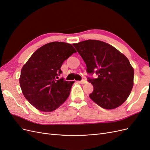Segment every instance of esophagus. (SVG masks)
I'll return each instance as SVG.
<instances>
[{
	"label": "esophagus",
	"instance_id": "esophagus-1",
	"mask_svg": "<svg viewBox=\"0 0 150 150\" xmlns=\"http://www.w3.org/2000/svg\"><path fill=\"white\" fill-rule=\"evenodd\" d=\"M78 83H79V84H85V83H86V81L84 80V79H83V80H82V81H78Z\"/></svg>",
	"mask_w": 150,
	"mask_h": 150
}]
</instances>
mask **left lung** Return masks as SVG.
Returning a JSON list of instances; mask_svg holds the SVG:
<instances>
[{"label":"left lung","instance_id":"8db88e82","mask_svg":"<svg viewBox=\"0 0 150 150\" xmlns=\"http://www.w3.org/2000/svg\"><path fill=\"white\" fill-rule=\"evenodd\" d=\"M86 63L87 72L98 75L89 79L94 87L89 98L106 110L121 106L133 87L134 69L123 54L101 40H86L73 44Z\"/></svg>","mask_w":150,"mask_h":150}]
</instances>
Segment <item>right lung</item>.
I'll list each match as a JSON object with an SVG mask.
<instances>
[{
  "label": "right lung",
  "instance_id": "obj_1",
  "mask_svg": "<svg viewBox=\"0 0 150 150\" xmlns=\"http://www.w3.org/2000/svg\"><path fill=\"white\" fill-rule=\"evenodd\" d=\"M75 52L72 44L49 42L36 50L22 67L19 78L22 94L37 110L53 111L69 97L74 81L56 78L62 73V63Z\"/></svg>",
  "mask_w": 150,
  "mask_h": 150
}]
</instances>
